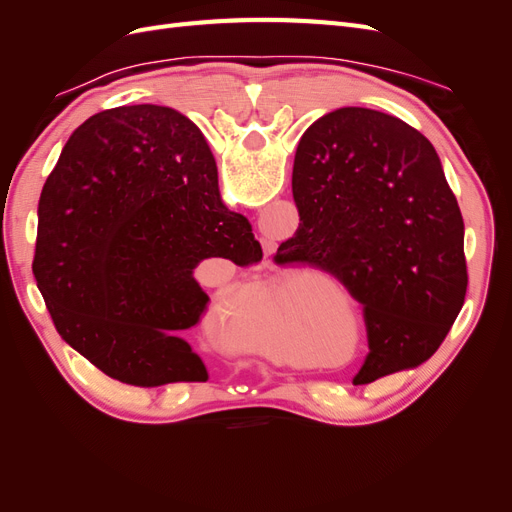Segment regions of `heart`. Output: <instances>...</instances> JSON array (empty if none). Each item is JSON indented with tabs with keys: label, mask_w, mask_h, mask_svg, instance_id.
<instances>
[{
	"label": "heart",
	"mask_w": 512,
	"mask_h": 512,
	"mask_svg": "<svg viewBox=\"0 0 512 512\" xmlns=\"http://www.w3.org/2000/svg\"><path fill=\"white\" fill-rule=\"evenodd\" d=\"M271 314H273V320H275V324H277V327H280V329L284 327V324H286L288 318H290L284 307H273Z\"/></svg>",
	"instance_id": "1"
}]
</instances>
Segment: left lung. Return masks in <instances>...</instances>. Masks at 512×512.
<instances>
[{
  "label": "left lung",
  "mask_w": 512,
  "mask_h": 512,
  "mask_svg": "<svg viewBox=\"0 0 512 512\" xmlns=\"http://www.w3.org/2000/svg\"><path fill=\"white\" fill-rule=\"evenodd\" d=\"M299 209L277 265L335 275L363 305L369 354L354 384L425 363L468 288L463 218L427 138L397 117L348 106L301 136Z\"/></svg>",
  "instance_id": "obj_1"
}]
</instances>
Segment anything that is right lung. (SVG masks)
Here are the masks:
<instances>
[{"mask_svg": "<svg viewBox=\"0 0 512 512\" xmlns=\"http://www.w3.org/2000/svg\"><path fill=\"white\" fill-rule=\"evenodd\" d=\"M262 260L252 224L220 198L203 132L175 108H108L76 128L38 203L34 277L66 344L106 376L205 382L183 335L209 297L200 260Z\"/></svg>", "mask_w": 512, "mask_h": 512, "instance_id": "right-lung-1", "label": "right lung"}]
</instances>
